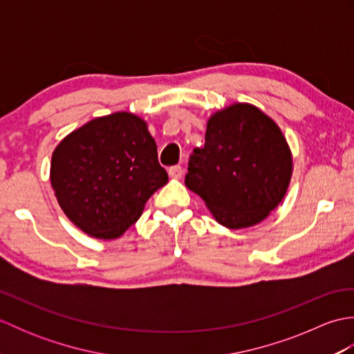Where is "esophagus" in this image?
<instances>
[{"label": "esophagus", "mask_w": 354, "mask_h": 354, "mask_svg": "<svg viewBox=\"0 0 354 354\" xmlns=\"http://www.w3.org/2000/svg\"><path fill=\"white\" fill-rule=\"evenodd\" d=\"M169 175L173 179H179V178H183L184 170H183L181 165H173V167L169 169Z\"/></svg>", "instance_id": "1"}]
</instances>
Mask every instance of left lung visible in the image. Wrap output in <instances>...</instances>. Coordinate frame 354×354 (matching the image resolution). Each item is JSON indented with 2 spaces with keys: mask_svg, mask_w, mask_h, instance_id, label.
Here are the masks:
<instances>
[{
  "mask_svg": "<svg viewBox=\"0 0 354 354\" xmlns=\"http://www.w3.org/2000/svg\"><path fill=\"white\" fill-rule=\"evenodd\" d=\"M292 155L272 118L248 103L209 117L204 147L193 150L185 185L230 230L252 227L280 204Z\"/></svg>",
  "mask_w": 354,
  "mask_h": 354,
  "instance_id": "obj_1",
  "label": "left lung"
}]
</instances>
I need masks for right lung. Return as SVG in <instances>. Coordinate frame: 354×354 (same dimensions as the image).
Masks as SVG:
<instances>
[{"label":"right lung","mask_w":354,"mask_h":354,"mask_svg":"<svg viewBox=\"0 0 354 354\" xmlns=\"http://www.w3.org/2000/svg\"><path fill=\"white\" fill-rule=\"evenodd\" d=\"M50 181L66 217L86 234L117 239L167 184L156 142L131 112L94 118L59 142Z\"/></svg>","instance_id":"1"}]
</instances>
